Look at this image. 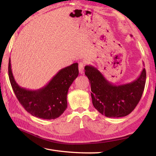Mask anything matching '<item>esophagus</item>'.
Returning a JSON list of instances; mask_svg holds the SVG:
<instances>
[{"label": "esophagus", "instance_id": "obj_1", "mask_svg": "<svg viewBox=\"0 0 156 156\" xmlns=\"http://www.w3.org/2000/svg\"><path fill=\"white\" fill-rule=\"evenodd\" d=\"M84 63L83 62H79L78 70H79V72H80V73H81V74H83L84 73Z\"/></svg>", "mask_w": 156, "mask_h": 156}]
</instances>
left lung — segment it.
<instances>
[{
  "label": "left lung",
  "mask_w": 156,
  "mask_h": 156,
  "mask_svg": "<svg viewBox=\"0 0 156 156\" xmlns=\"http://www.w3.org/2000/svg\"><path fill=\"white\" fill-rule=\"evenodd\" d=\"M84 69V74L91 84L92 103L101 114L108 118H120L129 115L135 109L146 83L144 68L136 80L119 85L108 81L94 66L86 65Z\"/></svg>",
  "instance_id": "8db88e82"
}]
</instances>
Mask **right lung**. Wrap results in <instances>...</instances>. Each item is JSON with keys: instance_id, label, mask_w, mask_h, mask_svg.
Instances as JSON below:
<instances>
[{"instance_id": "add662e5", "label": "right lung", "mask_w": 156, "mask_h": 156, "mask_svg": "<svg viewBox=\"0 0 156 156\" xmlns=\"http://www.w3.org/2000/svg\"><path fill=\"white\" fill-rule=\"evenodd\" d=\"M78 64L73 63L60 69L45 86L37 90L21 87L13 76L11 60L8 73L12 87L20 105L28 113L42 119H56L67 107L68 90L78 76Z\"/></svg>"}]
</instances>
